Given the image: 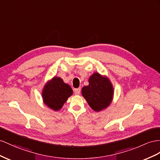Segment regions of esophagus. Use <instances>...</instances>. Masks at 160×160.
<instances>
[{
	"instance_id": "34e87169",
	"label": "esophagus",
	"mask_w": 160,
	"mask_h": 160,
	"mask_svg": "<svg viewBox=\"0 0 160 160\" xmlns=\"http://www.w3.org/2000/svg\"><path fill=\"white\" fill-rule=\"evenodd\" d=\"M80 91H81V88H76L74 90V93L75 95H80Z\"/></svg>"
}]
</instances>
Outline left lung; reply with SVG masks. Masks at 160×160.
Returning <instances> with one entry per match:
<instances>
[{
    "label": "left lung",
    "mask_w": 160,
    "mask_h": 160,
    "mask_svg": "<svg viewBox=\"0 0 160 160\" xmlns=\"http://www.w3.org/2000/svg\"><path fill=\"white\" fill-rule=\"evenodd\" d=\"M89 84L82 89V94L95 112L107 108L113 99V88L107 77L94 73L88 80Z\"/></svg>",
    "instance_id": "obj_1"
}]
</instances>
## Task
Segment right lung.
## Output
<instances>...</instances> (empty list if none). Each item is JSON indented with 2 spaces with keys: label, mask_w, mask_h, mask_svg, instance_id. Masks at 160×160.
I'll list each match as a JSON object with an SVG mask.
<instances>
[{
  "label": "right lung",
  "mask_w": 160,
  "mask_h": 160,
  "mask_svg": "<svg viewBox=\"0 0 160 160\" xmlns=\"http://www.w3.org/2000/svg\"><path fill=\"white\" fill-rule=\"evenodd\" d=\"M72 93L70 86L64 83L61 78L54 77L45 85L42 95L45 105L54 111H58Z\"/></svg>",
  "instance_id": "obj_1"
}]
</instances>
